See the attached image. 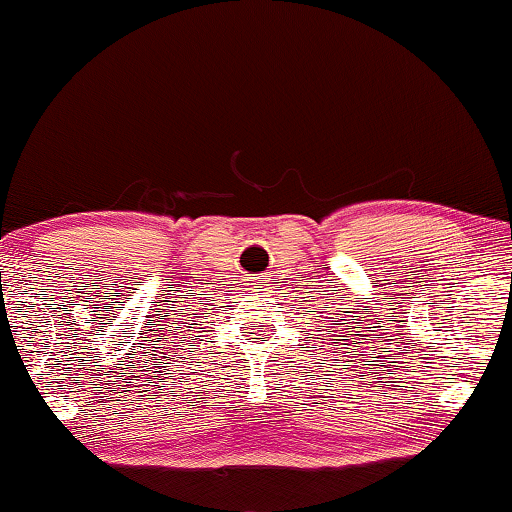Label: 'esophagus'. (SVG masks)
I'll use <instances>...</instances> for the list:
<instances>
[{"label":"esophagus","mask_w":512,"mask_h":512,"mask_svg":"<svg viewBox=\"0 0 512 512\" xmlns=\"http://www.w3.org/2000/svg\"><path fill=\"white\" fill-rule=\"evenodd\" d=\"M255 290H257V294H262L264 290H269V287L264 285V280H259V283H255Z\"/></svg>","instance_id":"34e87169"}]
</instances>
